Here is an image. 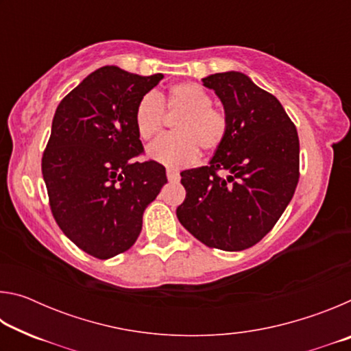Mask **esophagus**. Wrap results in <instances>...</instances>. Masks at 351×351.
<instances>
[{
    "mask_svg": "<svg viewBox=\"0 0 351 351\" xmlns=\"http://www.w3.org/2000/svg\"><path fill=\"white\" fill-rule=\"evenodd\" d=\"M167 180L170 181V182H178L180 181V173H178V171H175V170H167Z\"/></svg>",
    "mask_w": 351,
    "mask_h": 351,
    "instance_id": "obj_1",
    "label": "esophagus"
}]
</instances>
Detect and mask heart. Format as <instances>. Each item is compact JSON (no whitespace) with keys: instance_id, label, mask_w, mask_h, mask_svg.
<instances>
[{"instance_id":"b5f03b06","label":"heart","mask_w":351,"mask_h":351,"mask_svg":"<svg viewBox=\"0 0 351 351\" xmlns=\"http://www.w3.org/2000/svg\"><path fill=\"white\" fill-rule=\"evenodd\" d=\"M162 108L169 112H181L173 125L176 134L153 142L147 148L148 159L164 167L180 169L197 159L199 148L212 152L221 145L228 119L221 110L213 108L210 94L198 83H175L164 97L145 94L134 111V125L141 139L148 141L161 132Z\"/></svg>"}]
</instances>
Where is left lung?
I'll list each match as a JSON object with an SVG mask.
<instances>
[{
	"instance_id": "1",
	"label": "left lung",
	"mask_w": 351,
	"mask_h": 351,
	"mask_svg": "<svg viewBox=\"0 0 351 351\" xmlns=\"http://www.w3.org/2000/svg\"><path fill=\"white\" fill-rule=\"evenodd\" d=\"M203 85L221 100L228 130L209 164L181 171L186 199L176 217L204 245L243 251L274 228L293 198L299 136L282 104L246 74H210Z\"/></svg>"
}]
</instances>
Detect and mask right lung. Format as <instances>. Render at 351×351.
<instances>
[{"instance_id":"obj_1","label":"right lung","mask_w":351,"mask_h":351,"mask_svg":"<svg viewBox=\"0 0 351 351\" xmlns=\"http://www.w3.org/2000/svg\"><path fill=\"white\" fill-rule=\"evenodd\" d=\"M162 79L99 68L62 100L52 119L41 159L52 215L74 245L96 258L134 245L144 210L167 182L164 165L133 161L144 150L136 105Z\"/></svg>"}]
</instances>
